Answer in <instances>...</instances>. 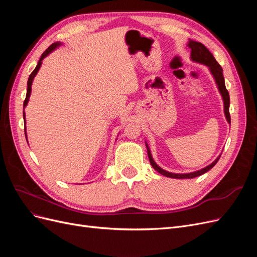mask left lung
Masks as SVG:
<instances>
[{"label":"left lung","mask_w":257,"mask_h":257,"mask_svg":"<svg viewBox=\"0 0 257 257\" xmlns=\"http://www.w3.org/2000/svg\"><path fill=\"white\" fill-rule=\"evenodd\" d=\"M188 47L191 49V58L193 61L198 62V63H203L205 65H207L210 68V72L213 75L215 82L217 84V88H219V91L222 94L223 100H224V112H225V116H226V120L228 121V123H230V114H229V94H228V91L225 87V81H224V76H223V69L221 67V65L217 63L216 60L214 59L213 54L210 52L206 46H204L201 43L195 42V41H189L188 43ZM147 147V151H148V157H149V161L151 163L152 167L159 172L161 175L163 176H166L169 178H175V179H191V178H195L198 177L200 175H203L205 173H207L208 170L211 169L216 163L217 161L220 160V157L217 158L213 163L211 164L208 165L207 167L197 170V172H194V173H190V174H173V173H168L166 170L162 169L160 166L157 165V163H155L152 159V155L150 152L149 147L146 144Z\"/></svg>","instance_id":"8db88e82"}]
</instances>
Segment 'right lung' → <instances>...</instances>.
I'll return each instance as SVG.
<instances>
[{
  "instance_id": "obj_1",
  "label": "right lung",
  "mask_w": 257,
  "mask_h": 257,
  "mask_svg": "<svg viewBox=\"0 0 257 257\" xmlns=\"http://www.w3.org/2000/svg\"><path fill=\"white\" fill-rule=\"evenodd\" d=\"M59 45H60V43H53L52 45L49 46V47H48L47 49H46V50L44 51V53L42 54V57H41L40 61H38V63H37V65H36L35 69H34V71H33L32 73H31V75L29 76V79H28V89H27V96H26V99H25V103H23V110H25V107L27 106V104H28V102H29V98H30V95H31V85H32V81H33V79H34V77L36 76V74H37V72H38V69H40V67H41V65H42L43 59H44L45 57H47L48 54H49L52 50L56 49ZM23 119H25V121H26L25 111H23Z\"/></svg>"
}]
</instances>
